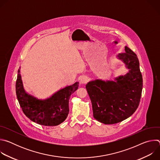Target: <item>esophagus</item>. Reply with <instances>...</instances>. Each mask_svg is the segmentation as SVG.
<instances>
[{
	"mask_svg": "<svg viewBox=\"0 0 160 160\" xmlns=\"http://www.w3.org/2000/svg\"><path fill=\"white\" fill-rule=\"evenodd\" d=\"M88 80H89V79L87 77L83 76L80 78V83H86L88 82Z\"/></svg>",
	"mask_w": 160,
	"mask_h": 160,
	"instance_id": "obj_1",
	"label": "esophagus"
}]
</instances>
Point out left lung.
I'll return each instance as SVG.
<instances>
[{
    "label": "left lung",
    "instance_id": "8db88e82",
    "mask_svg": "<svg viewBox=\"0 0 160 160\" xmlns=\"http://www.w3.org/2000/svg\"><path fill=\"white\" fill-rule=\"evenodd\" d=\"M118 55L127 65L128 73L116 82L96 80L86 88L92 102L93 116L104 124H115L130 117L138 109L142 90V76L137 55L127 46Z\"/></svg>",
    "mask_w": 160,
    "mask_h": 160
}]
</instances>
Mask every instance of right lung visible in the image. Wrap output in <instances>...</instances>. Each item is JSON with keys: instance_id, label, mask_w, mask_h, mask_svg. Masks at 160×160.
<instances>
[{"instance_id": "obj_1", "label": "right lung", "mask_w": 160, "mask_h": 160, "mask_svg": "<svg viewBox=\"0 0 160 160\" xmlns=\"http://www.w3.org/2000/svg\"><path fill=\"white\" fill-rule=\"evenodd\" d=\"M78 82H76L61 89L48 99L38 100L26 93L19 69L16 92L22 112L30 120L44 126H56L67 118L70 111V96L78 89Z\"/></svg>"}]
</instances>
